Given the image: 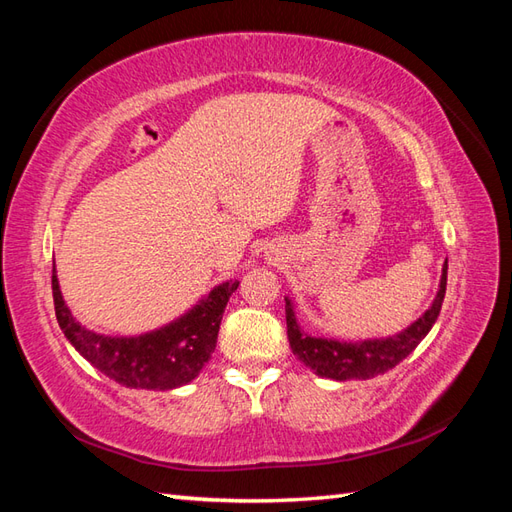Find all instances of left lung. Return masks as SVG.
I'll return each mask as SVG.
<instances>
[{"label":"left lung","mask_w":512,"mask_h":512,"mask_svg":"<svg viewBox=\"0 0 512 512\" xmlns=\"http://www.w3.org/2000/svg\"><path fill=\"white\" fill-rule=\"evenodd\" d=\"M447 268L449 266L444 264L440 290L436 299H433L431 308L416 323H411L407 330H402L396 336H389V339H369L358 343L317 339V336H310L299 330L295 310H292L290 299H286V325L292 352L314 374L334 380H365L389 372L402 358H407L416 350L418 343L429 334L433 323H436L444 301V292H447Z\"/></svg>","instance_id":"obj_1"}]
</instances>
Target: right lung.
<instances>
[{
	"label": "right lung",
	"mask_w": 512,
	"mask_h": 512,
	"mask_svg": "<svg viewBox=\"0 0 512 512\" xmlns=\"http://www.w3.org/2000/svg\"><path fill=\"white\" fill-rule=\"evenodd\" d=\"M239 281H226L211 290L191 312L156 332L143 336H103L72 317L61 297L57 275L52 270L54 314L74 350L101 369L118 385L134 389H173L187 385L209 363L220 332L228 297Z\"/></svg>",
	"instance_id": "obj_1"
}]
</instances>
